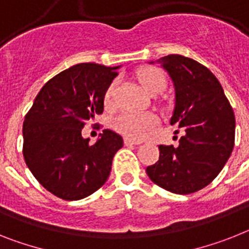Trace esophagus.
<instances>
[{
	"label": "esophagus",
	"mask_w": 249,
	"mask_h": 249,
	"mask_svg": "<svg viewBox=\"0 0 249 249\" xmlns=\"http://www.w3.org/2000/svg\"><path fill=\"white\" fill-rule=\"evenodd\" d=\"M124 144L125 145H138V144H141V142L133 141V139H130V138H125Z\"/></svg>",
	"instance_id": "1"
}]
</instances>
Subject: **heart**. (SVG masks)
I'll return each mask as SVG.
<instances>
[{"label": "heart", "instance_id": "1", "mask_svg": "<svg viewBox=\"0 0 249 249\" xmlns=\"http://www.w3.org/2000/svg\"><path fill=\"white\" fill-rule=\"evenodd\" d=\"M137 77L141 85L149 95L162 92L166 87V77L160 70L153 67H143L137 72ZM116 81L108 86L105 93V101L110 102L114 95ZM158 125V118L152 112L125 111L116 116L114 120V128L133 139H142L147 137L150 131Z\"/></svg>", "mask_w": 249, "mask_h": 249}]
</instances>
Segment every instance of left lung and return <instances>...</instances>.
Here are the masks:
<instances>
[{"label": "left lung", "instance_id": "8db88e82", "mask_svg": "<svg viewBox=\"0 0 249 249\" xmlns=\"http://www.w3.org/2000/svg\"><path fill=\"white\" fill-rule=\"evenodd\" d=\"M157 63L172 79L171 125L182 129L183 135L176 147L160 145V160L145 171L162 189L187 195L208 186L229 160L234 147V112L205 66L178 54L160 58Z\"/></svg>", "mask_w": 249, "mask_h": 249}]
</instances>
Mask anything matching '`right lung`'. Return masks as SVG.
Wrapping results in <instances>:
<instances>
[{
    "label": "right lung",
    "instance_id": "add662e5",
    "mask_svg": "<svg viewBox=\"0 0 249 249\" xmlns=\"http://www.w3.org/2000/svg\"><path fill=\"white\" fill-rule=\"evenodd\" d=\"M119 68L71 67L43 86L25 116V162L40 185L60 199H85L107 181L123 138L105 129L91 145L82 129L102 114L105 93Z\"/></svg>",
    "mask_w": 249,
    "mask_h": 249
}]
</instances>
